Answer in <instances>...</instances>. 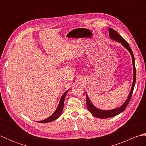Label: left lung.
<instances>
[{"label":"left lung","instance_id":"left-lung-1","mask_svg":"<svg viewBox=\"0 0 146 146\" xmlns=\"http://www.w3.org/2000/svg\"><path fill=\"white\" fill-rule=\"evenodd\" d=\"M108 31H109V36L111 39L120 42L121 44L124 46V47L130 52V53H131L132 56V58L133 66H134L133 67V68H134V78H133V83H132V86L131 90V92H130L127 99L126 101L125 102V103L123 104L122 106L117 108H115V109L110 110H102L100 109H98V108H96L94 106V105L92 104V102L88 98L87 94H86V107H87L88 111L93 115L97 118H99V119H107V118L114 117L120 113L121 112H122V111L125 109V108L127 107V106L130 100H131L132 95L133 94V90H134V86L135 84V81H136V69L135 66L134 56V54H133V52L132 51L131 47H130L129 43L127 42L122 36H120L119 34L115 30H114L112 28H108Z\"/></svg>","mask_w":146,"mask_h":146}]
</instances>
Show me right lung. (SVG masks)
<instances>
[{
    "label": "right lung",
    "instance_id": "add662e5",
    "mask_svg": "<svg viewBox=\"0 0 146 146\" xmlns=\"http://www.w3.org/2000/svg\"><path fill=\"white\" fill-rule=\"evenodd\" d=\"M68 91V90H67L66 92H65L64 93V94L61 96V98L60 101V104H59L57 109L56 110V111H54V112L52 113L50 117H49L48 119H46L45 120H41V121H38V122H40V123L50 122H52V121L55 120L56 119H57L61 115L62 111H63V110L64 101L65 97H66V95L67 94Z\"/></svg>",
    "mask_w": 146,
    "mask_h": 146
}]
</instances>
